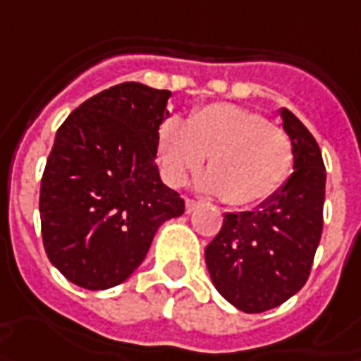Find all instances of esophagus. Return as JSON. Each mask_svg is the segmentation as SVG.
Returning a JSON list of instances; mask_svg holds the SVG:
<instances>
[{"mask_svg": "<svg viewBox=\"0 0 361 361\" xmlns=\"http://www.w3.org/2000/svg\"><path fill=\"white\" fill-rule=\"evenodd\" d=\"M197 205H200V202H195V200H190V197H188V200H185V212H188V214H192Z\"/></svg>", "mask_w": 361, "mask_h": 361, "instance_id": "esophagus-1", "label": "esophagus"}]
</instances>
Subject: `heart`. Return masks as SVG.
I'll return each instance as SVG.
<instances>
[{
	"label": "heart",
	"instance_id": "obj_1",
	"mask_svg": "<svg viewBox=\"0 0 361 361\" xmlns=\"http://www.w3.org/2000/svg\"><path fill=\"white\" fill-rule=\"evenodd\" d=\"M205 156L209 171L200 188L240 207L259 204L280 190L292 171L293 143L286 130L233 104L200 107L188 121H161L157 161L168 183L181 185Z\"/></svg>",
	"mask_w": 361,
	"mask_h": 361
}]
</instances>
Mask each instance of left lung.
<instances>
[{
	"label": "left lung",
	"mask_w": 361,
	"mask_h": 361,
	"mask_svg": "<svg viewBox=\"0 0 361 361\" xmlns=\"http://www.w3.org/2000/svg\"><path fill=\"white\" fill-rule=\"evenodd\" d=\"M281 119L292 137L295 171L257 209L226 214L205 247L216 290L247 314L278 307L304 288L324 228L326 168L319 145L290 109H281Z\"/></svg>",
	"instance_id": "obj_1"
}]
</instances>
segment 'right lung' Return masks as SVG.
Segmentation results:
<instances>
[{
	"mask_svg": "<svg viewBox=\"0 0 361 361\" xmlns=\"http://www.w3.org/2000/svg\"><path fill=\"white\" fill-rule=\"evenodd\" d=\"M169 97L126 81L83 102L57 130L39 190L42 238L49 262L80 288L128 280L157 228L185 209L156 166Z\"/></svg>",
	"mask_w": 361,
	"mask_h": 361,
	"instance_id": "add662e5",
	"label": "right lung"
}]
</instances>
